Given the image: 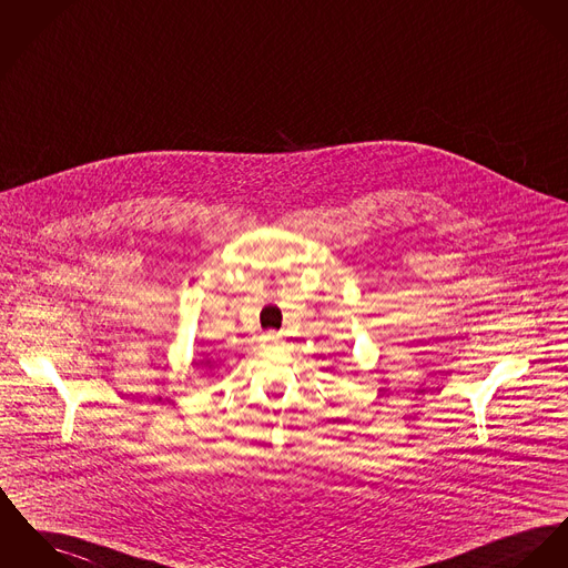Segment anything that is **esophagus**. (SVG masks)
<instances>
[{
    "mask_svg": "<svg viewBox=\"0 0 568 568\" xmlns=\"http://www.w3.org/2000/svg\"><path fill=\"white\" fill-rule=\"evenodd\" d=\"M280 338H282V336H280V332H266V334L261 336V344H263V346H268V344H277Z\"/></svg>",
    "mask_w": 568,
    "mask_h": 568,
    "instance_id": "1",
    "label": "esophagus"
}]
</instances>
